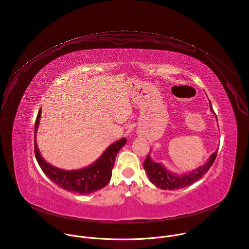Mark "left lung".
<instances>
[{
  "instance_id": "left-lung-1",
  "label": "left lung",
  "mask_w": 249,
  "mask_h": 249,
  "mask_svg": "<svg viewBox=\"0 0 249 249\" xmlns=\"http://www.w3.org/2000/svg\"><path fill=\"white\" fill-rule=\"evenodd\" d=\"M211 103V102H210ZM211 110L213 111V108L211 106ZM217 155V150L211 156L210 160L203 165L197 168L196 170L186 174V175H176L174 173H171L170 171L166 170L161 164L155 163L151 160V157L148 155L145 162L143 163V167L150 178L151 182L158 188L162 190H178L186 188L197 179H199L202 176H205L208 171L213 166L215 158Z\"/></svg>"
}]
</instances>
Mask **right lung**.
Here are the masks:
<instances>
[{
	"label": "right lung",
	"mask_w": 249,
	"mask_h": 249,
	"mask_svg": "<svg viewBox=\"0 0 249 249\" xmlns=\"http://www.w3.org/2000/svg\"><path fill=\"white\" fill-rule=\"evenodd\" d=\"M41 109H39L35 123V154L42 172L61 189L75 194H91L104 188L111 178L112 169L119 150L126 144L125 138L110 145L99 159L87 168L76 171H64L52 166L42 159L37 149L36 134L39 124Z\"/></svg>",
	"instance_id": "obj_1"
}]
</instances>
